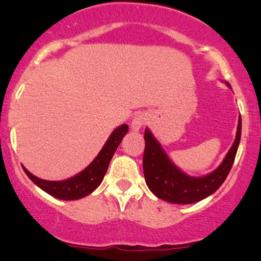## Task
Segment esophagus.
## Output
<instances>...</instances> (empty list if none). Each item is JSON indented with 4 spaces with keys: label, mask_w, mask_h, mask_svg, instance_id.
Instances as JSON below:
<instances>
[{
    "label": "esophagus",
    "mask_w": 261,
    "mask_h": 261,
    "mask_svg": "<svg viewBox=\"0 0 261 261\" xmlns=\"http://www.w3.org/2000/svg\"><path fill=\"white\" fill-rule=\"evenodd\" d=\"M146 122H147V115H146V114L143 113L136 114V115L134 116L133 121H131V130L135 131V133H137V131H139L140 128L146 124Z\"/></svg>",
    "instance_id": "1"
}]
</instances>
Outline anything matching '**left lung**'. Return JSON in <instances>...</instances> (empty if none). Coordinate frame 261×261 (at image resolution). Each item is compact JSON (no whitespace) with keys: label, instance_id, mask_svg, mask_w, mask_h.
Wrapping results in <instances>:
<instances>
[{"label":"left lung","instance_id":"obj_1","mask_svg":"<svg viewBox=\"0 0 261 261\" xmlns=\"http://www.w3.org/2000/svg\"><path fill=\"white\" fill-rule=\"evenodd\" d=\"M229 86V83H227ZM242 134L239 115L237 136L221 166L205 176H190L176 168L148 128L145 130L143 174L149 190L158 199L172 203H194L214 194L226 180L234 162Z\"/></svg>","mask_w":261,"mask_h":261}]
</instances>
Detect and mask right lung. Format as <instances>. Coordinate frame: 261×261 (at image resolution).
Returning <instances> with one entry per match:
<instances>
[{
    "label": "right lung",
    "mask_w": 261,
    "mask_h": 261,
    "mask_svg": "<svg viewBox=\"0 0 261 261\" xmlns=\"http://www.w3.org/2000/svg\"><path fill=\"white\" fill-rule=\"evenodd\" d=\"M127 131L128 126L126 124H122L121 126L116 127L109 136L106 145L100 149L97 157L94 158V161L85 170H82V172L72 176V178L66 179V180H44V179L33 175L24 167H23V169H24L25 174L29 176V179L34 184H37L39 188L43 189L45 193H47L49 195L60 200L82 199V197L93 193L95 189L99 187L100 182L103 181V178L108 170V166H109L110 161H112L114 152L116 151L118 146L120 145L122 137L126 135Z\"/></svg>",
    "instance_id": "right-lung-1"
}]
</instances>
